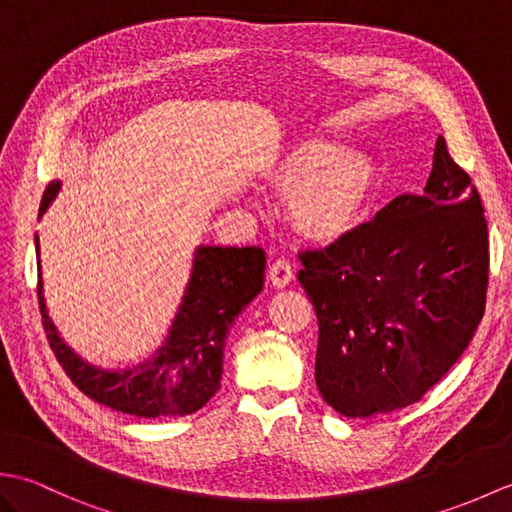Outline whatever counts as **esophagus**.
Wrapping results in <instances>:
<instances>
[{
	"instance_id": "esophagus-1",
	"label": "esophagus",
	"mask_w": 512,
	"mask_h": 512,
	"mask_svg": "<svg viewBox=\"0 0 512 512\" xmlns=\"http://www.w3.org/2000/svg\"><path fill=\"white\" fill-rule=\"evenodd\" d=\"M268 279L275 288H286L292 279H295V270L286 259H275L268 268Z\"/></svg>"
}]
</instances>
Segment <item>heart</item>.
<instances>
[{"label": "heart", "mask_w": 512, "mask_h": 512, "mask_svg": "<svg viewBox=\"0 0 512 512\" xmlns=\"http://www.w3.org/2000/svg\"><path fill=\"white\" fill-rule=\"evenodd\" d=\"M268 182L286 198L292 228L312 244L332 246L363 226L378 173L363 151L336 149L330 138H310L277 160Z\"/></svg>", "instance_id": "b5f03b06"}]
</instances>
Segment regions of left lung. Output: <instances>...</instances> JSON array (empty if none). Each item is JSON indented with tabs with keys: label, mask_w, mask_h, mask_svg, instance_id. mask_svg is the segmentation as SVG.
Segmentation results:
<instances>
[{
	"label": "left lung",
	"mask_w": 512,
	"mask_h": 512,
	"mask_svg": "<svg viewBox=\"0 0 512 512\" xmlns=\"http://www.w3.org/2000/svg\"><path fill=\"white\" fill-rule=\"evenodd\" d=\"M299 259V284L319 319L314 378L347 418L418 402L484 317V206L442 136L422 195H398L352 237Z\"/></svg>",
	"instance_id": "8db88e82"
}]
</instances>
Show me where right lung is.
I'll return each instance as SVG.
<instances>
[{
  "label": "right lung",
  "instance_id": "add662e5",
  "mask_svg": "<svg viewBox=\"0 0 512 512\" xmlns=\"http://www.w3.org/2000/svg\"><path fill=\"white\" fill-rule=\"evenodd\" d=\"M61 182L48 184L39 217L57 198ZM37 257L39 237L35 235ZM266 253L259 246H198L189 284L167 339L147 361L103 369L76 354L52 323L43 299L39 262V308L54 356L85 396L138 418H180L202 409L220 389L226 334L264 288Z\"/></svg>",
  "mask_w": 512,
  "mask_h": 512
}]
</instances>
